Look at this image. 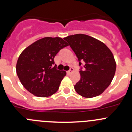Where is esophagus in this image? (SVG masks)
<instances>
[{
    "instance_id": "esophagus-1",
    "label": "esophagus",
    "mask_w": 132,
    "mask_h": 132,
    "mask_svg": "<svg viewBox=\"0 0 132 132\" xmlns=\"http://www.w3.org/2000/svg\"><path fill=\"white\" fill-rule=\"evenodd\" d=\"M73 71H74V69L73 68H70V70H69V71H67V73L68 75H70L71 73H72Z\"/></svg>"
}]
</instances>
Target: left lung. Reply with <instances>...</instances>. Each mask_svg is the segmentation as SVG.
<instances>
[{"mask_svg":"<svg viewBox=\"0 0 132 132\" xmlns=\"http://www.w3.org/2000/svg\"><path fill=\"white\" fill-rule=\"evenodd\" d=\"M79 61L84 62L80 71V79L74 88L85 98H93L103 93L111 83L116 70L114 55L105 44L89 36L82 34L64 38Z\"/></svg>","mask_w":132,"mask_h":132,"instance_id":"left-lung-1","label":"left lung"}]
</instances>
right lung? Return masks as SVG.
<instances>
[{
  "label": "right lung",
  "instance_id": "add662e5",
  "mask_svg": "<svg viewBox=\"0 0 132 132\" xmlns=\"http://www.w3.org/2000/svg\"><path fill=\"white\" fill-rule=\"evenodd\" d=\"M67 46L61 38L46 37L33 43L21 53L16 70L28 91L38 97L50 96L57 91L66 72L57 70L54 59L61 49Z\"/></svg>",
  "mask_w": 132,
  "mask_h": 132
}]
</instances>
